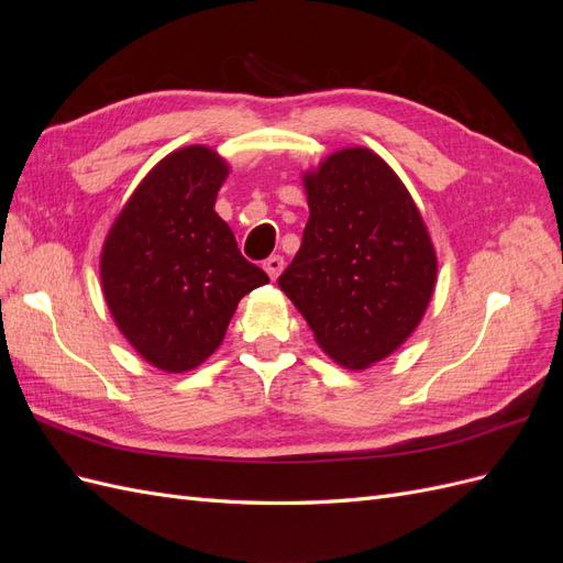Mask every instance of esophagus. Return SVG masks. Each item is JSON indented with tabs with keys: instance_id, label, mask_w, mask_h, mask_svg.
I'll return each mask as SVG.
<instances>
[{
	"instance_id": "34e87169",
	"label": "esophagus",
	"mask_w": 563,
	"mask_h": 563,
	"mask_svg": "<svg viewBox=\"0 0 563 563\" xmlns=\"http://www.w3.org/2000/svg\"><path fill=\"white\" fill-rule=\"evenodd\" d=\"M265 272H267V277L272 279V282H277V277L282 275V269H284V258L282 255H269V258L265 261Z\"/></svg>"
}]
</instances>
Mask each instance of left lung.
Returning a JSON list of instances; mask_svg holds the SVG:
<instances>
[{
    "label": "left lung",
    "mask_w": 563,
    "mask_h": 563,
    "mask_svg": "<svg viewBox=\"0 0 563 563\" xmlns=\"http://www.w3.org/2000/svg\"><path fill=\"white\" fill-rule=\"evenodd\" d=\"M310 218L279 288L347 371L395 354L437 286V251L411 192L376 152H331L302 174Z\"/></svg>",
    "instance_id": "left-lung-1"
}]
</instances>
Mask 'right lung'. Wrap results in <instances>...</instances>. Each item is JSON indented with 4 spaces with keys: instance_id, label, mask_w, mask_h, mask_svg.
Masks as SVG:
<instances>
[{
    "instance_id": "add662e5",
    "label": "right lung",
    "mask_w": 563,
    "mask_h": 563,
    "mask_svg": "<svg viewBox=\"0 0 563 563\" xmlns=\"http://www.w3.org/2000/svg\"><path fill=\"white\" fill-rule=\"evenodd\" d=\"M228 176V159L209 145L174 150L135 187L100 249V288L119 333L164 373L207 362L240 300L269 282L213 209Z\"/></svg>"
}]
</instances>
